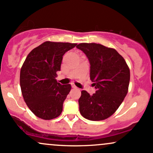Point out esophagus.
<instances>
[{
    "label": "esophagus",
    "mask_w": 153,
    "mask_h": 153,
    "mask_svg": "<svg viewBox=\"0 0 153 153\" xmlns=\"http://www.w3.org/2000/svg\"><path fill=\"white\" fill-rule=\"evenodd\" d=\"M71 86H72V88H76V85H75V84L74 83H73V82H72V83H71Z\"/></svg>",
    "instance_id": "obj_1"
}]
</instances>
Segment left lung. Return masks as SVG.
Segmentation results:
<instances>
[{"label":"left lung","instance_id":"left-lung-1","mask_svg":"<svg viewBox=\"0 0 153 153\" xmlns=\"http://www.w3.org/2000/svg\"><path fill=\"white\" fill-rule=\"evenodd\" d=\"M76 47L84 52L90 62V78L96 89L91 96L82 91L78 100L80 113L91 121L111 117L127 96L130 71L117 51L100 44L81 43Z\"/></svg>","mask_w":153,"mask_h":153}]
</instances>
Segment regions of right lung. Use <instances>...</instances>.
I'll return each instance as SVG.
<instances>
[{
    "label": "right lung",
    "mask_w": 153,
    "mask_h": 153,
    "mask_svg": "<svg viewBox=\"0 0 153 153\" xmlns=\"http://www.w3.org/2000/svg\"><path fill=\"white\" fill-rule=\"evenodd\" d=\"M77 44L45 42L30 52L22 67L20 85L24 101L39 118L50 120L59 117L71 84L56 80L62 56Z\"/></svg>",
    "instance_id": "right-lung-1"
}]
</instances>
